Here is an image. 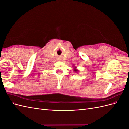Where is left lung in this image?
<instances>
[{
	"label": "left lung",
	"mask_w": 129,
	"mask_h": 129,
	"mask_svg": "<svg viewBox=\"0 0 129 129\" xmlns=\"http://www.w3.org/2000/svg\"><path fill=\"white\" fill-rule=\"evenodd\" d=\"M75 68H76V67H75ZM74 71H75V72H78V71H78V70H77V69H75V68H74Z\"/></svg>",
	"instance_id": "left-lung-1"
}]
</instances>
